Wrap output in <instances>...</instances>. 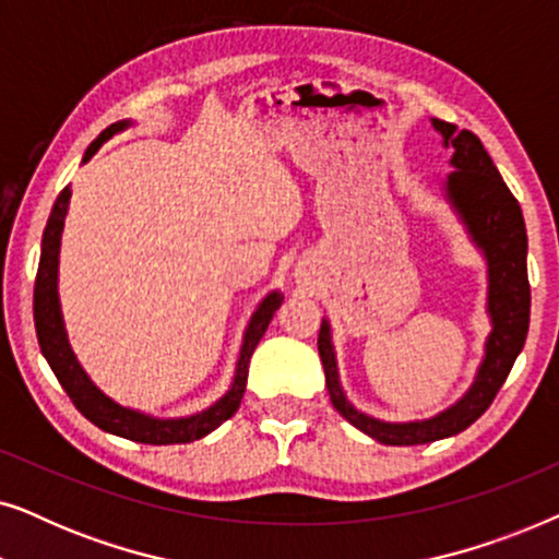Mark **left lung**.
Wrapping results in <instances>:
<instances>
[{
  "mask_svg": "<svg viewBox=\"0 0 559 559\" xmlns=\"http://www.w3.org/2000/svg\"><path fill=\"white\" fill-rule=\"evenodd\" d=\"M430 124L442 136V147L453 152L450 155L453 173L442 182V195L486 262V312L491 318V333L484 343V358H480L473 384L465 389L461 400L427 419L386 423V419L366 415L348 402L341 386L331 323L323 318L318 350L333 407L356 430L369 435L381 445H425V442L450 438L471 427L491 407L516 356L522 354L526 331H530L532 295L530 277H526V226L519 201L511 195L476 134L442 119H430Z\"/></svg>",
  "mask_w": 559,
  "mask_h": 559,
  "instance_id": "obj_1",
  "label": "left lung"
}]
</instances>
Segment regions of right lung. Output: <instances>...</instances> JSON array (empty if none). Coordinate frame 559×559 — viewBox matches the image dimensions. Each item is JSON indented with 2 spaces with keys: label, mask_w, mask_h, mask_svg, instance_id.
<instances>
[{
  "label": "right lung",
  "mask_w": 559,
  "mask_h": 559,
  "mask_svg": "<svg viewBox=\"0 0 559 559\" xmlns=\"http://www.w3.org/2000/svg\"><path fill=\"white\" fill-rule=\"evenodd\" d=\"M134 127L132 119L114 121L111 127H106L94 142L88 144V150L83 152L81 165H86L98 150L104 147V142H109L114 134L124 132V129ZM68 205H71V186L60 190V195L52 203L48 226L43 231L40 243V264H37V277H35V295H33V310H35V331L37 343L45 361L50 364L52 373H56L60 386L66 389V394L71 396L75 409L83 417L91 419L98 430L119 435V438L144 442V445H186V442L201 440L205 435L216 430L226 423L228 417H234V412L239 409L243 389H247L249 377V358L254 354L257 343L262 341V335L270 325L274 310L280 308L285 295L280 289L266 293L262 302L257 305V310L251 312L247 331H243L239 361H236V371L231 379L228 392L195 415L188 417H155L147 412L124 407V404L114 402L111 396H106L98 389L83 366L75 358L71 343H68L66 323H63V310H60V295H58V264H60V239H63V226L68 216Z\"/></svg>",
  "instance_id": "add662e5"
}]
</instances>
